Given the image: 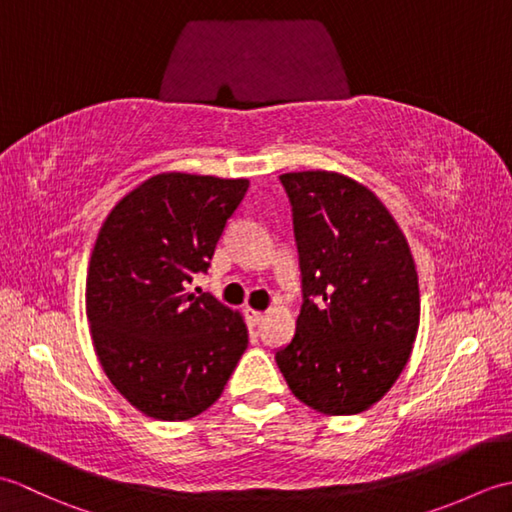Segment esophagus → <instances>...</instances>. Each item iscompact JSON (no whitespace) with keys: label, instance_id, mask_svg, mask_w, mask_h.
I'll use <instances>...</instances> for the list:
<instances>
[{"label":"esophagus","instance_id":"34e87169","mask_svg":"<svg viewBox=\"0 0 512 512\" xmlns=\"http://www.w3.org/2000/svg\"><path fill=\"white\" fill-rule=\"evenodd\" d=\"M246 314H248V321L253 323V325H259V323H262V319H264V312L253 310V308H248Z\"/></svg>","mask_w":512,"mask_h":512}]
</instances>
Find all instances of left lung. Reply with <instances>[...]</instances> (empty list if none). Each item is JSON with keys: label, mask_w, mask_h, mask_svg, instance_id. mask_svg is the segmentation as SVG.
I'll list each match as a JSON object with an SVG mask.
<instances>
[{"label": "left lung", "mask_w": 512, "mask_h": 512, "mask_svg": "<svg viewBox=\"0 0 512 512\" xmlns=\"http://www.w3.org/2000/svg\"><path fill=\"white\" fill-rule=\"evenodd\" d=\"M279 180L292 204L303 303L275 361L303 405L352 416L383 398L409 361L420 323L416 264L363 184L334 171Z\"/></svg>", "instance_id": "left-lung-1"}]
</instances>
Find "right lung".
Wrapping results in <instances>:
<instances>
[{
  "label": "right lung",
  "instance_id": "1",
  "mask_svg": "<svg viewBox=\"0 0 512 512\" xmlns=\"http://www.w3.org/2000/svg\"><path fill=\"white\" fill-rule=\"evenodd\" d=\"M246 191V178L158 173L114 206L96 237L85 281L94 350L110 383L149 418L209 409L246 350L242 314L189 292Z\"/></svg>",
  "mask_w": 512,
  "mask_h": 512
}]
</instances>
